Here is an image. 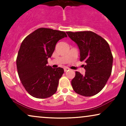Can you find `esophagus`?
<instances>
[{
	"label": "esophagus",
	"instance_id": "obj_1",
	"mask_svg": "<svg viewBox=\"0 0 126 126\" xmlns=\"http://www.w3.org/2000/svg\"><path fill=\"white\" fill-rule=\"evenodd\" d=\"M63 69H64L65 72H66V71H69V68H66V67H65L64 68H63Z\"/></svg>",
	"mask_w": 126,
	"mask_h": 126
}]
</instances>
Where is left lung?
I'll use <instances>...</instances> for the list:
<instances>
[{
  "label": "left lung",
  "instance_id": "8db88e82",
  "mask_svg": "<svg viewBox=\"0 0 126 126\" xmlns=\"http://www.w3.org/2000/svg\"><path fill=\"white\" fill-rule=\"evenodd\" d=\"M77 44L80 61H84L85 75L75 72L71 81L72 88L79 95L90 97L104 88L110 77L113 57L110 46L101 36L91 31L66 32Z\"/></svg>",
  "mask_w": 126,
  "mask_h": 126
}]
</instances>
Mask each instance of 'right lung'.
<instances>
[{
    "mask_svg": "<svg viewBox=\"0 0 126 126\" xmlns=\"http://www.w3.org/2000/svg\"><path fill=\"white\" fill-rule=\"evenodd\" d=\"M65 37L63 31L41 28L22 41L16 59L17 72L25 90L33 97L48 98L57 91L64 71L47 64L58 41Z\"/></svg>",
    "mask_w": 126,
    "mask_h": 126,
    "instance_id": "obj_1",
    "label": "right lung"
}]
</instances>
